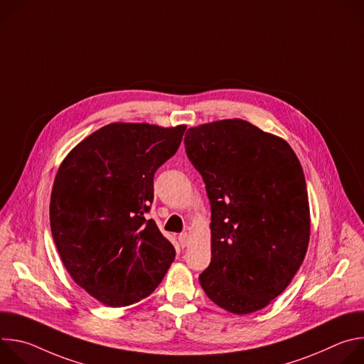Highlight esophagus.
Instances as JSON below:
<instances>
[{"mask_svg":"<svg viewBox=\"0 0 364 364\" xmlns=\"http://www.w3.org/2000/svg\"><path fill=\"white\" fill-rule=\"evenodd\" d=\"M188 240H190V235L188 233H181L178 236V243L181 247H186L188 245Z\"/></svg>","mask_w":364,"mask_h":364,"instance_id":"1","label":"esophagus"}]
</instances>
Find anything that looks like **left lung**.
Masks as SVG:
<instances>
[{"label": "left lung", "instance_id": "left-lung-1", "mask_svg": "<svg viewBox=\"0 0 364 364\" xmlns=\"http://www.w3.org/2000/svg\"><path fill=\"white\" fill-rule=\"evenodd\" d=\"M184 144L212 207V261L200 285L229 313H255L285 291L308 249L301 163L285 139L237 118L188 128Z\"/></svg>", "mask_w": 364, "mask_h": 364}]
</instances>
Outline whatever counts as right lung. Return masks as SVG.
<instances>
[{"label": "right lung", "instance_id": "obj_1", "mask_svg": "<svg viewBox=\"0 0 364 364\" xmlns=\"http://www.w3.org/2000/svg\"><path fill=\"white\" fill-rule=\"evenodd\" d=\"M186 125L114 122L62 161L50 197V228L72 279L108 306L152 294L176 249L145 213L154 174L178 149Z\"/></svg>", "mask_w": 364, "mask_h": 364}]
</instances>
